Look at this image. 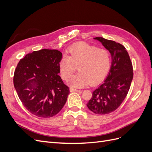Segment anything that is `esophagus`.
Returning <instances> with one entry per match:
<instances>
[{"mask_svg":"<svg viewBox=\"0 0 152 152\" xmlns=\"http://www.w3.org/2000/svg\"><path fill=\"white\" fill-rule=\"evenodd\" d=\"M70 92H80V90H78V89H73V88H70Z\"/></svg>","mask_w":152,"mask_h":152,"instance_id":"esophagus-1","label":"esophagus"}]
</instances>
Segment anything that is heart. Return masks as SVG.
<instances>
[{
    "label": "heart",
    "instance_id": "obj_1",
    "mask_svg": "<svg viewBox=\"0 0 152 152\" xmlns=\"http://www.w3.org/2000/svg\"><path fill=\"white\" fill-rule=\"evenodd\" d=\"M67 53L69 56H63L58 66L62 79L67 80L77 66L79 72L68 81L72 87L80 88L98 83L104 77L110 68V55L105 49L79 42L69 48Z\"/></svg>",
    "mask_w": 152,
    "mask_h": 152
}]
</instances>
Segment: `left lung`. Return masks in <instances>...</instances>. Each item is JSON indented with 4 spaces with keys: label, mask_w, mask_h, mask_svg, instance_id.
<instances>
[{
    "label": "left lung",
    "mask_w": 152,
    "mask_h": 152,
    "mask_svg": "<svg viewBox=\"0 0 152 152\" xmlns=\"http://www.w3.org/2000/svg\"><path fill=\"white\" fill-rule=\"evenodd\" d=\"M94 39L111 54L112 65L107 79L93 92L87 106L96 114L105 115L117 110L126 98L133 78L132 65L124 45L103 37Z\"/></svg>",
    "instance_id": "8db88e82"
}]
</instances>
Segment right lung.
Listing matches in <instances>:
<instances>
[{"instance_id":"right-lung-1","label":"right lung","mask_w":152,"mask_h":152,"mask_svg":"<svg viewBox=\"0 0 152 152\" xmlns=\"http://www.w3.org/2000/svg\"><path fill=\"white\" fill-rule=\"evenodd\" d=\"M62 53L43 49L26 54L18 63L14 86L25 108L39 117L56 115L65 105L70 93L58 73Z\"/></svg>"}]
</instances>
